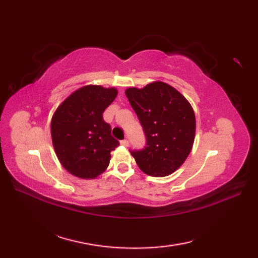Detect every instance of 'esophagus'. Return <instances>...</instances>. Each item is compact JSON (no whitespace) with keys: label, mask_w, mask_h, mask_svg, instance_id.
Segmentation results:
<instances>
[{"label":"esophagus","mask_w":258,"mask_h":258,"mask_svg":"<svg viewBox=\"0 0 258 258\" xmlns=\"http://www.w3.org/2000/svg\"><path fill=\"white\" fill-rule=\"evenodd\" d=\"M120 144L122 145V146H128L129 145V142L127 141V140H122V141H120Z\"/></svg>","instance_id":"esophagus-1"}]
</instances>
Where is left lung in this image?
Segmentation results:
<instances>
[{"mask_svg":"<svg viewBox=\"0 0 258 258\" xmlns=\"http://www.w3.org/2000/svg\"><path fill=\"white\" fill-rule=\"evenodd\" d=\"M146 137V147L130 152L147 175L162 177L181 167L196 134V117L190 103L172 86L153 82L143 88L124 91Z\"/></svg>","mask_w":258,"mask_h":258,"instance_id":"left-lung-1","label":"left lung"}]
</instances>
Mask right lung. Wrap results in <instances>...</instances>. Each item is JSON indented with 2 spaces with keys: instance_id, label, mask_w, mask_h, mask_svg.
<instances>
[{
  "instance_id": "obj_1",
  "label": "right lung",
  "mask_w": 258,
  "mask_h": 258,
  "mask_svg": "<svg viewBox=\"0 0 258 258\" xmlns=\"http://www.w3.org/2000/svg\"><path fill=\"white\" fill-rule=\"evenodd\" d=\"M118 90L87 85L72 92L54 111L50 131L57 157L69 173L83 179L102 174L119 142L103 120Z\"/></svg>"
}]
</instances>
